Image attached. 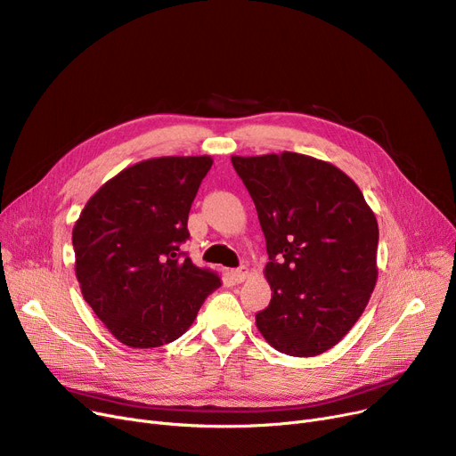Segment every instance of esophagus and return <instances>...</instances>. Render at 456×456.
<instances>
[{
    "label": "esophagus",
    "instance_id": "esophagus-1",
    "mask_svg": "<svg viewBox=\"0 0 456 456\" xmlns=\"http://www.w3.org/2000/svg\"><path fill=\"white\" fill-rule=\"evenodd\" d=\"M248 275H249V268H248V266H240L238 270H232V272H231V277H232L236 282H242Z\"/></svg>",
    "mask_w": 456,
    "mask_h": 456
}]
</instances>
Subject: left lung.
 I'll return each mask as SVG.
<instances>
[{"label":"left lung","mask_w":456,"mask_h":456,"mask_svg":"<svg viewBox=\"0 0 456 456\" xmlns=\"http://www.w3.org/2000/svg\"><path fill=\"white\" fill-rule=\"evenodd\" d=\"M255 203L270 262L266 342L290 356L337 346L362 316L377 282L379 225L361 188L314 157H231Z\"/></svg>","instance_id":"obj_1"}]
</instances>
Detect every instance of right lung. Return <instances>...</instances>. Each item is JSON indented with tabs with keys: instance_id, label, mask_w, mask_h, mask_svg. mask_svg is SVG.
<instances>
[{
	"instance_id": "add662e5",
	"label": "right lung",
	"mask_w": 456,
	"mask_h": 456,
	"mask_svg": "<svg viewBox=\"0 0 456 456\" xmlns=\"http://www.w3.org/2000/svg\"><path fill=\"white\" fill-rule=\"evenodd\" d=\"M212 159L159 157L109 179L71 232L85 301L112 337L148 349L177 340L220 282L181 251Z\"/></svg>"
}]
</instances>
